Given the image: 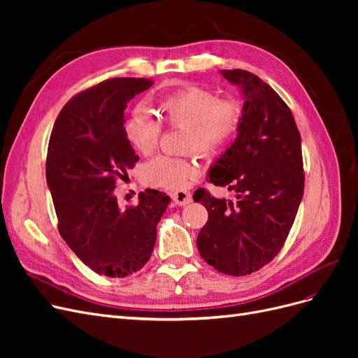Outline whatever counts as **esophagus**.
Wrapping results in <instances>:
<instances>
[{
	"instance_id": "esophagus-1",
	"label": "esophagus",
	"mask_w": 358,
	"mask_h": 358,
	"mask_svg": "<svg viewBox=\"0 0 358 358\" xmlns=\"http://www.w3.org/2000/svg\"><path fill=\"white\" fill-rule=\"evenodd\" d=\"M171 200L178 206H187L192 201V196L188 191H176L171 194Z\"/></svg>"
}]
</instances>
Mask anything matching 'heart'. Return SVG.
I'll list each match as a JSON object with an SVG mask.
<instances>
[{
  "label": "heart",
  "mask_w": 358,
  "mask_h": 358,
  "mask_svg": "<svg viewBox=\"0 0 358 358\" xmlns=\"http://www.w3.org/2000/svg\"><path fill=\"white\" fill-rule=\"evenodd\" d=\"M158 116L169 127H185L183 150L213 157L236 138L243 119V106L234 99H220L213 91L188 86L158 101ZM125 136L142 155L158 148L161 122L146 110H133L127 116ZM200 166L196 154L189 158L157 157L143 167L142 179L149 187L183 191L196 180Z\"/></svg>",
  "instance_id": "obj_1"
}]
</instances>
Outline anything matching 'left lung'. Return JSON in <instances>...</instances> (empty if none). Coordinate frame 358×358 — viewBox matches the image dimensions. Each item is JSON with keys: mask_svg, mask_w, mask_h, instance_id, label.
I'll use <instances>...</instances> for the list:
<instances>
[{"mask_svg": "<svg viewBox=\"0 0 358 358\" xmlns=\"http://www.w3.org/2000/svg\"><path fill=\"white\" fill-rule=\"evenodd\" d=\"M245 94L239 136L210 167L208 182L234 191L236 200L199 188L209 220L197 237L201 258L231 276L251 275L282 249L305 189L301 138L289 107L258 76L222 70Z\"/></svg>", "mask_w": 358, "mask_h": 358, "instance_id": "1", "label": "left lung"}]
</instances>
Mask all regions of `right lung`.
<instances>
[{
  "mask_svg": "<svg viewBox=\"0 0 358 358\" xmlns=\"http://www.w3.org/2000/svg\"><path fill=\"white\" fill-rule=\"evenodd\" d=\"M145 78H115L76 94L53 125L46 179L58 231L95 273L125 278L152 255L157 224L170 201L146 189L138 204L119 208L115 188L138 157L125 136L129 100L149 90Z\"/></svg>",
  "mask_w": 358,
  "mask_h": 358,
  "instance_id": "right-lung-1",
  "label": "right lung"
}]
</instances>
